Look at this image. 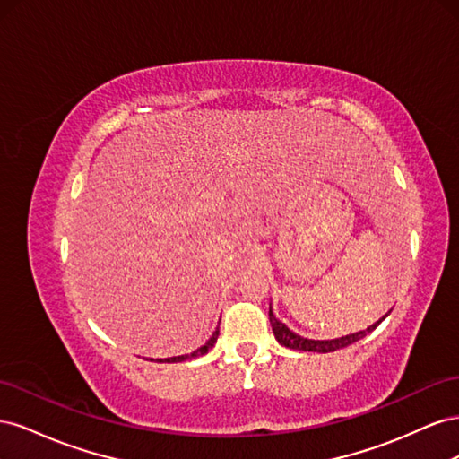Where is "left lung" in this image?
<instances>
[{"instance_id":"8db88e82","label":"left lung","mask_w":459,"mask_h":459,"mask_svg":"<svg viewBox=\"0 0 459 459\" xmlns=\"http://www.w3.org/2000/svg\"><path fill=\"white\" fill-rule=\"evenodd\" d=\"M385 319V316L381 317ZM381 319L377 324L369 325L368 329L364 331H358V333H352V335H346V337H341V339H333V341H312V339H304V337H299L297 333L290 331L285 324H281L280 319H277L273 316V312L270 310V324H272V329H273V335L275 339L280 341V344L287 346V349H293V351H304V352H333V351H339V349H344V346H349L359 339H364L368 333H371L375 327H377L381 324Z\"/></svg>"}]
</instances>
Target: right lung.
<instances>
[{
    "label": "right lung",
    "mask_w": 459,
    "mask_h": 459,
    "mask_svg": "<svg viewBox=\"0 0 459 459\" xmlns=\"http://www.w3.org/2000/svg\"><path fill=\"white\" fill-rule=\"evenodd\" d=\"M218 329L212 333V337L211 339H208L203 346H201V349H197L195 352H191V354H186V356H174V358H166V359H162V362H169V364H172V362H184V359H187V358H197V356H203V354H206L208 351H211L212 349V346H214V342H216V339H218Z\"/></svg>",
    "instance_id": "right-lung-1"
}]
</instances>
